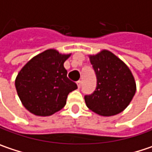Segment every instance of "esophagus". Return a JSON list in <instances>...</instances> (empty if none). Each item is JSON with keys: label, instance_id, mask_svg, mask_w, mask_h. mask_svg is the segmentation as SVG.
I'll return each mask as SVG.
<instances>
[{"label": "esophagus", "instance_id": "esophagus-1", "mask_svg": "<svg viewBox=\"0 0 152 152\" xmlns=\"http://www.w3.org/2000/svg\"><path fill=\"white\" fill-rule=\"evenodd\" d=\"M81 84H82L81 80H79V81H77V85H78V87H79V88H80V86H81Z\"/></svg>", "mask_w": 152, "mask_h": 152}]
</instances>
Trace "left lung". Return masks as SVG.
<instances>
[{
  "label": "left lung",
  "mask_w": 152,
  "mask_h": 152,
  "mask_svg": "<svg viewBox=\"0 0 152 152\" xmlns=\"http://www.w3.org/2000/svg\"><path fill=\"white\" fill-rule=\"evenodd\" d=\"M97 86L95 91L85 95L86 106L101 116H113L123 112L136 92L132 72L113 53L103 50L90 56Z\"/></svg>",
  "instance_id": "obj_1"
}]
</instances>
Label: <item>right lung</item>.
<instances>
[{
	"label": "right lung",
	"instance_id": "obj_1",
	"mask_svg": "<svg viewBox=\"0 0 152 152\" xmlns=\"http://www.w3.org/2000/svg\"><path fill=\"white\" fill-rule=\"evenodd\" d=\"M70 54H60L47 50L30 60L18 73L15 80L18 96L30 113L50 116L62 109L69 92L78 88L67 78L64 62Z\"/></svg>",
	"mask_w": 152,
	"mask_h": 152
}]
</instances>
